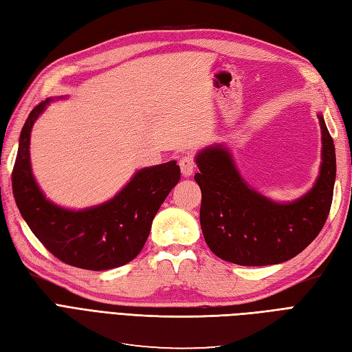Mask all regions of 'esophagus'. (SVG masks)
<instances>
[{"mask_svg":"<svg viewBox=\"0 0 352 352\" xmlns=\"http://www.w3.org/2000/svg\"><path fill=\"white\" fill-rule=\"evenodd\" d=\"M179 166H180V170H182L184 176H190L195 172V167H197L195 158L190 154H184L179 158Z\"/></svg>","mask_w":352,"mask_h":352,"instance_id":"34e87169","label":"esophagus"}]
</instances>
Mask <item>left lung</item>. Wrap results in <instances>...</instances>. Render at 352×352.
<instances>
[{"label": "left lung", "instance_id": "1", "mask_svg": "<svg viewBox=\"0 0 352 352\" xmlns=\"http://www.w3.org/2000/svg\"><path fill=\"white\" fill-rule=\"evenodd\" d=\"M323 163L314 188L291 204H276L243 182L230 154L211 146L197 157L199 221L210 250L239 265H269L294 258L323 229L333 198L335 145L322 116Z\"/></svg>", "mask_w": 352, "mask_h": 352}]
</instances>
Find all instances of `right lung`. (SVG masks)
<instances>
[{
  "instance_id": "right-lung-1",
  "label": "right lung",
  "mask_w": 352,
  "mask_h": 352,
  "mask_svg": "<svg viewBox=\"0 0 352 352\" xmlns=\"http://www.w3.org/2000/svg\"><path fill=\"white\" fill-rule=\"evenodd\" d=\"M50 100L30 111L20 133L12 172L13 195L20 214L44 247L60 261L85 270H109L141 252L151 223L180 179L176 162L142 168L111 201L70 211L45 199L30 172V131Z\"/></svg>"
}]
</instances>
